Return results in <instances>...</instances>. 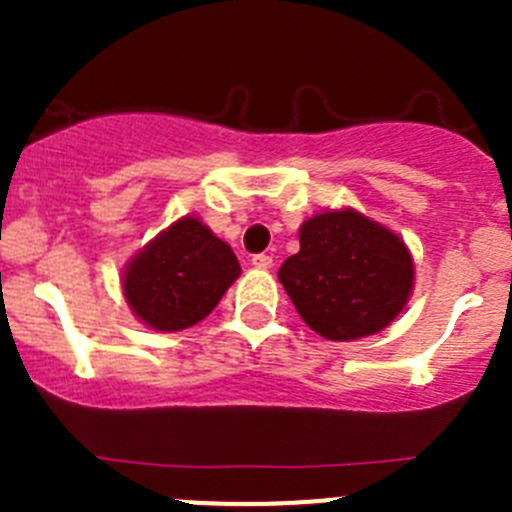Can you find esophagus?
<instances>
[{
  "label": "esophagus",
  "mask_w": 512,
  "mask_h": 512,
  "mask_svg": "<svg viewBox=\"0 0 512 512\" xmlns=\"http://www.w3.org/2000/svg\"><path fill=\"white\" fill-rule=\"evenodd\" d=\"M251 264L256 266V269H271V264H274V259H271L269 253H256L251 259Z\"/></svg>",
  "instance_id": "esophagus-1"
}]
</instances>
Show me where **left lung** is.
<instances>
[{
	"mask_svg": "<svg viewBox=\"0 0 512 512\" xmlns=\"http://www.w3.org/2000/svg\"><path fill=\"white\" fill-rule=\"evenodd\" d=\"M300 318L328 341H356L392 323L413 289L405 243L354 210L323 212L300 228V253L279 269Z\"/></svg>",
	"mask_w": 512,
	"mask_h": 512,
	"instance_id": "8db88e82",
	"label": "left lung"
}]
</instances>
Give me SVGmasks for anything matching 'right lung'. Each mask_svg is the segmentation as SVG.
<instances>
[{
	"label": "right lung",
	"instance_id": "1",
	"mask_svg": "<svg viewBox=\"0 0 512 512\" xmlns=\"http://www.w3.org/2000/svg\"><path fill=\"white\" fill-rule=\"evenodd\" d=\"M238 274L233 248L197 217H182L130 261L122 292L143 323L171 333L205 320Z\"/></svg>",
	"mask_w": 512,
	"mask_h": 512
}]
</instances>
